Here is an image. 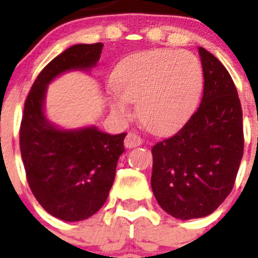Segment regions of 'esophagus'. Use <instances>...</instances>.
Here are the masks:
<instances>
[{
  "mask_svg": "<svg viewBox=\"0 0 258 258\" xmlns=\"http://www.w3.org/2000/svg\"><path fill=\"white\" fill-rule=\"evenodd\" d=\"M142 143H143L142 138L135 133H128L124 139V146L127 147V149H133V147L141 146Z\"/></svg>",
  "mask_w": 258,
  "mask_h": 258,
  "instance_id": "esophagus-1",
  "label": "esophagus"
}]
</instances>
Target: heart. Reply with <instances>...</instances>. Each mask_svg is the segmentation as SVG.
<instances>
[{"instance_id":"heart-1","label":"heart","mask_w":258,"mask_h":258,"mask_svg":"<svg viewBox=\"0 0 258 258\" xmlns=\"http://www.w3.org/2000/svg\"><path fill=\"white\" fill-rule=\"evenodd\" d=\"M202 68L186 50L155 49L134 54L117 66L112 88L120 99L111 103L120 119L128 116L124 103H137V116L151 133H167L179 125L197 104L202 89Z\"/></svg>"}]
</instances>
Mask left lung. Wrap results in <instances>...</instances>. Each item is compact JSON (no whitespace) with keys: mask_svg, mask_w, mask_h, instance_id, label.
<instances>
[{"mask_svg":"<svg viewBox=\"0 0 258 258\" xmlns=\"http://www.w3.org/2000/svg\"><path fill=\"white\" fill-rule=\"evenodd\" d=\"M204 95L172 137L151 149V187L158 204L178 220L212 214L230 194L244 154L242 108L222 62L198 48Z\"/></svg>","mask_w":258,"mask_h":258,"instance_id":"8db88e82","label":"left lung"}]
</instances>
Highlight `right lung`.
Instances as JSON below:
<instances>
[{
    "mask_svg": "<svg viewBox=\"0 0 258 258\" xmlns=\"http://www.w3.org/2000/svg\"><path fill=\"white\" fill-rule=\"evenodd\" d=\"M101 50V42L64 50L38 74L24 105L20 150L29 187L46 212L68 222L89 218L104 205L127 134L56 128L44 115L46 86L67 71L95 67Z\"/></svg>",
    "mask_w": 258,
    "mask_h": 258,
    "instance_id": "obj_1",
    "label": "right lung"
}]
</instances>
